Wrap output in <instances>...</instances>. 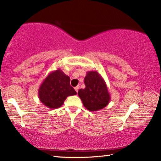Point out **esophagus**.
<instances>
[{
  "label": "esophagus",
  "mask_w": 161,
  "mask_h": 161,
  "mask_svg": "<svg viewBox=\"0 0 161 161\" xmlns=\"http://www.w3.org/2000/svg\"><path fill=\"white\" fill-rule=\"evenodd\" d=\"M79 89H80V86H76V87H74V90H76V92H78Z\"/></svg>",
  "instance_id": "esophagus-1"
}]
</instances>
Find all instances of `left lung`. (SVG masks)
I'll use <instances>...</instances> for the list:
<instances>
[{"instance_id": "8db88e82", "label": "left lung", "mask_w": 161, "mask_h": 161, "mask_svg": "<svg viewBox=\"0 0 161 161\" xmlns=\"http://www.w3.org/2000/svg\"><path fill=\"white\" fill-rule=\"evenodd\" d=\"M85 89L78 91V95L85 108L97 111L108 105L111 100L106 83L97 71H87L85 77Z\"/></svg>"}]
</instances>
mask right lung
<instances>
[{
  "instance_id": "1",
  "label": "right lung",
  "mask_w": 161,
  "mask_h": 161,
  "mask_svg": "<svg viewBox=\"0 0 161 161\" xmlns=\"http://www.w3.org/2000/svg\"><path fill=\"white\" fill-rule=\"evenodd\" d=\"M74 95L76 92L70 85V78L61 69L49 73L38 90L40 102L50 109L60 108L68 96Z\"/></svg>"
}]
</instances>
